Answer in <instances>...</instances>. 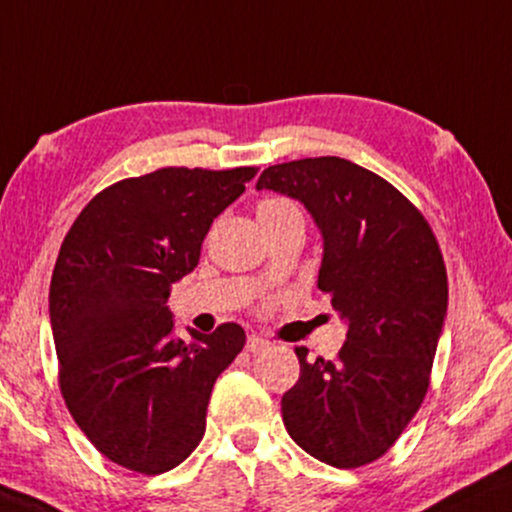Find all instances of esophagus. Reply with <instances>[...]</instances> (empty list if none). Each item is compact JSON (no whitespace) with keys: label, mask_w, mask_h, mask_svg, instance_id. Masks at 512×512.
<instances>
[{"label":"esophagus","mask_w":512,"mask_h":512,"mask_svg":"<svg viewBox=\"0 0 512 512\" xmlns=\"http://www.w3.org/2000/svg\"><path fill=\"white\" fill-rule=\"evenodd\" d=\"M268 349H270L268 339L258 337V334H249V337H246V351H249V353H263Z\"/></svg>","instance_id":"1"}]
</instances>
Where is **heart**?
Segmentation results:
<instances>
[{"label":"heart","mask_w":512,"mask_h":512,"mask_svg":"<svg viewBox=\"0 0 512 512\" xmlns=\"http://www.w3.org/2000/svg\"><path fill=\"white\" fill-rule=\"evenodd\" d=\"M282 206H292V204H287V201H280V199H268L258 206V211H268V208H282Z\"/></svg>","instance_id":"1"}]
</instances>
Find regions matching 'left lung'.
Returning <instances> with one entry per match:
<instances>
[{"mask_svg": "<svg viewBox=\"0 0 512 512\" xmlns=\"http://www.w3.org/2000/svg\"><path fill=\"white\" fill-rule=\"evenodd\" d=\"M256 189L311 213L323 237L318 289L346 325L332 361L296 349L301 375L282 420L313 458L361 468L399 439L430 387L449 304L439 244L399 189L339 156L270 166Z\"/></svg>", "mask_w": 512, "mask_h": 512, "instance_id": "obj_1", "label": "left lung"}]
</instances>
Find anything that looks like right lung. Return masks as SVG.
I'll return each mask as SVG.
<instances>
[{
    "label": "right lung",
    "instance_id": "obj_1",
    "mask_svg": "<svg viewBox=\"0 0 512 512\" xmlns=\"http://www.w3.org/2000/svg\"><path fill=\"white\" fill-rule=\"evenodd\" d=\"M256 168H161L82 208L56 258L49 320L61 394L113 463L159 475L199 446L213 384L242 351L237 323L175 337L168 296L199 263L208 227Z\"/></svg>",
    "mask_w": 512,
    "mask_h": 512
}]
</instances>
